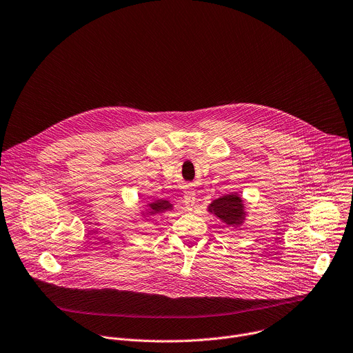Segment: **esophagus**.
Segmentation results:
<instances>
[{
	"label": "esophagus",
	"instance_id": "esophagus-1",
	"mask_svg": "<svg viewBox=\"0 0 353 353\" xmlns=\"http://www.w3.org/2000/svg\"><path fill=\"white\" fill-rule=\"evenodd\" d=\"M195 191L191 188H187L184 191V205L187 209H192V206L195 205Z\"/></svg>",
	"mask_w": 353,
	"mask_h": 353
}]
</instances>
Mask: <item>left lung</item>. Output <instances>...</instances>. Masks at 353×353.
Masks as SVG:
<instances>
[{
    "instance_id": "8db88e82",
    "label": "left lung",
    "mask_w": 353,
    "mask_h": 353,
    "mask_svg": "<svg viewBox=\"0 0 353 353\" xmlns=\"http://www.w3.org/2000/svg\"><path fill=\"white\" fill-rule=\"evenodd\" d=\"M210 212L220 217L227 224H236L241 221L244 216L243 201L239 195H225L219 199H214L210 203Z\"/></svg>"
}]
</instances>
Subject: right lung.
Returning a JSON list of instances; mask_svg holds the SVG:
<instances>
[{
  "label": "right lung",
  "instance_id": "1",
  "mask_svg": "<svg viewBox=\"0 0 353 353\" xmlns=\"http://www.w3.org/2000/svg\"><path fill=\"white\" fill-rule=\"evenodd\" d=\"M170 203H168L166 201H159V202H154L152 205H151V210H152V213H161V212H163V210H168V209H170Z\"/></svg>",
  "mask_w": 353,
  "mask_h": 353
}]
</instances>
